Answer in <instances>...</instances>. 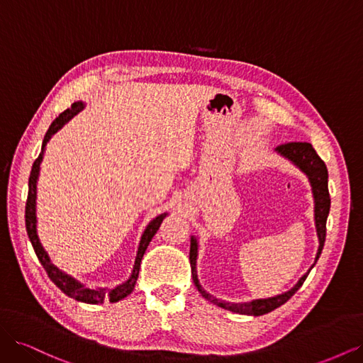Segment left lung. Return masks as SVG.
Here are the masks:
<instances>
[{
	"instance_id": "8db88e82",
	"label": "left lung",
	"mask_w": 363,
	"mask_h": 363,
	"mask_svg": "<svg viewBox=\"0 0 363 363\" xmlns=\"http://www.w3.org/2000/svg\"><path fill=\"white\" fill-rule=\"evenodd\" d=\"M276 151L280 156L291 160L296 168H300L311 182L313 200H315V227H316L318 240H320V247H318V252L315 257V263H316V260L321 256V251H323V247L325 242V223H327L328 212H330V194H328L327 167H325V163L321 160V157L316 155L313 147L311 144H307V142H289V144L279 145L276 148ZM196 256H199V242H196V238L192 236L191 238V252H189L192 280L195 283L196 289L200 291V294L204 296V298L219 307H223V309H225V311L240 313V315H252V316L265 315L286 303L291 296L301 288V284L304 283L306 277L309 276L311 269L315 265L313 263L311 269L307 271L304 276L298 281H296L295 286L292 289H289L288 292L271 296V298L252 300L248 303H227L224 300H218L216 296L211 295L203 289V286L200 284V280H199V276H196Z\"/></svg>"
}]
</instances>
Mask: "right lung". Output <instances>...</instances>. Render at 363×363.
Segmentation results:
<instances>
[{
    "mask_svg": "<svg viewBox=\"0 0 363 363\" xmlns=\"http://www.w3.org/2000/svg\"><path fill=\"white\" fill-rule=\"evenodd\" d=\"M84 104L82 101H77L71 106V108H67V111L62 112L56 119L52 121L45 138H43L42 142V150L39 157L33 163V168L30 172V179H28V196H27V204H26V228L27 233L30 238V242L35 248L36 256L39 259V262L42 263V267L45 268L48 277L52 280V283L63 292L67 294L71 298L82 301V303H89V304H100L104 303L106 300H108L111 303H116L119 300L125 298L127 295H130L135 289V284L139 276V269H140V262L142 257L145 255V250L150 245L152 236L157 233V230L163 221V218L167 216L168 213H162L159 216H156L152 221L147 225L144 235L140 238L139 242V248H138V255L135 259V265H133V271H131V276L124 281L118 284L116 288L113 289H106V288H86L83 283H80L79 280H75L74 277H71L69 274H65L62 269H59L54 263L51 262L48 252L45 251V248L42 247L39 236H38V218H36V186H38V179H39V171H40V163L43 159V152H45V147L47 142L51 139V136L68 123V121L79 113L80 111H83Z\"/></svg>",
    "mask_w": 363,
    "mask_h": 363,
    "instance_id": "add662e5",
    "label": "right lung"
}]
</instances>
